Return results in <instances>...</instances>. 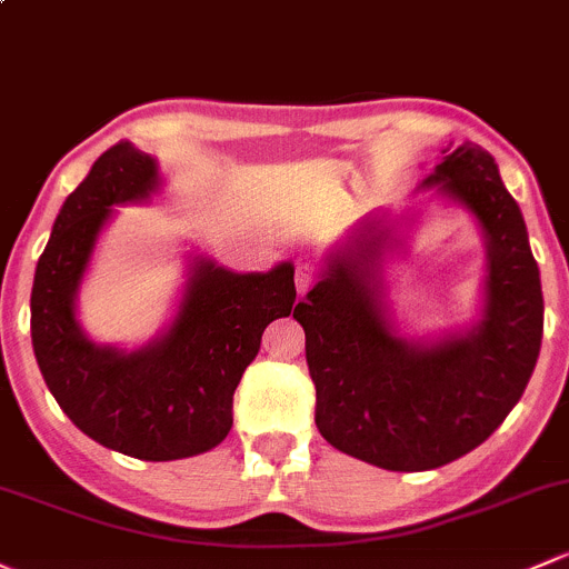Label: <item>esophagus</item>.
Returning a JSON list of instances; mask_svg holds the SVG:
<instances>
[{
    "mask_svg": "<svg viewBox=\"0 0 569 569\" xmlns=\"http://www.w3.org/2000/svg\"><path fill=\"white\" fill-rule=\"evenodd\" d=\"M316 280V269L313 264H308V261H302V264H297L295 269V286H297V295L305 297L310 291V286H313Z\"/></svg>",
    "mask_w": 569,
    "mask_h": 569,
    "instance_id": "34e87169",
    "label": "esophagus"
}]
</instances>
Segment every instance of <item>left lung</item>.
Returning <instances> with one entry per match:
<instances>
[{
  "instance_id": "1",
  "label": "left lung",
  "mask_w": 569,
  "mask_h": 569,
  "mask_svg": "<svg viewBox=\"0 0 569 569\" xmlns=\"http://www.w3.org/2000/svg\"><path fill=\"white\" fill-rule=\"evenodd\" d=\"M430 184L486 237V308L471 330L436 343L398 335L381 283L392 229L381 218L362 220L327 256L321 280L295 308L316 428L335 450L390 471L439 469L480 447L521 400L540 357V269L496 160L480 143L447 147L422 179Z\"/></svg>"
}]
</instances>
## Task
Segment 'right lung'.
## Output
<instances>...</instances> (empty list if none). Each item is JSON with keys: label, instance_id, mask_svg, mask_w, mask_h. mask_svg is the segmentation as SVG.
Instances as JSON below:
<instances>
[{"label": "right lung", "instance_id": "right-lung-1", "mask_svg": "<svg viewBox=\"0 0 569 569\" xmlns=\"http://www.w3.org/2000/svg\"><path fill=\"white\" fill-rule=\"evenodd\" d=\"M158 163L130 141L113 143L53 220L32 286V346L59 409L89 439L122 456L177 460L229 436L231 403L269 321L295 308V267L231 272L190 267L171 327L136 351L98 346L76 319V295L113 204L147 201Z\"/></svg>", "mask_w": 569, "mask_h": 569}]
</instances>
